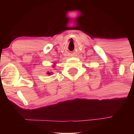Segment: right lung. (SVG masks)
I'll return each mask as SVG.
<instances>
[{
	"label": "right lung",
	"instance_id": "obj_1",
	"mask_svg": "<svg viewBox=\"0 0 134 134\" xmlns=\"http://www.w3.org/2000/svg\"><path fill=\"white\" fill-rule=\"evenodd\" d=\"M47 74H49V75H50V74H51V73H50V72H48L47 73Z\"/></svg>",
	"mask_w": 134,
	"mask_h": 134
}]
</instances>
